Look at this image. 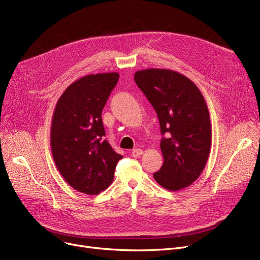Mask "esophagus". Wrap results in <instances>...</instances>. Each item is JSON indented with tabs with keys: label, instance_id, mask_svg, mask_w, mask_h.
Listing matches in <instances>:
<instances>
[{
	"label": "esophagus",
	"instance_id": "34e87169",
	"mask_svg": "<svg viewBox=\"0 0 260 260\" xmlns=\"http://www.w3.org/2000/svg\"><path fill=\"white\" fill-rule=\"evenodd\" d=\"M142 154H143V151H142L141 148H135V149H133V152H132V155L134 157H139Z\"/></svg>",
	"mask_w": 260,
	"mask_h": 260
}]
</instances>
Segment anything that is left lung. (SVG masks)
<instances>
[{
	"instance_id": "obj_1",
	"label": "left lung",
	"mask_w": 260,
	"mask_h": 260,
	"mask_svg": "<svg viewBox=\"0 0 260 260\" xmlns=\"http://www.w3.org/2000/svg\"><path fill=\"white\" fill-rule=\"evenodd\" d=\"M135 81L158 115L163 165L153 176L169 190L189 186L209 159L212 126L209 108L200 89L184 75L149 68L135 73Z\"/></svg>"
}]
</instances>
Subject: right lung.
<instances>
[{
    "label": "right lung",
    "instance_id": "obj_1",
    "mask_svg": "<svg viewBox=\"0 0 260 260\" xmlns=\"http://www.w3.org/2000/svg\"><path fill=\"white\" fill-rule=\"evenodd\" d=\"M119 80L118 73L90 74L68 86L54 107L50 147L64 180L78 192L98 195L114 180L123 158L104 140L102 109Z\"/></svg>",
    "mask_w": 260,
    "mask_h": 260
}]
</instances>
